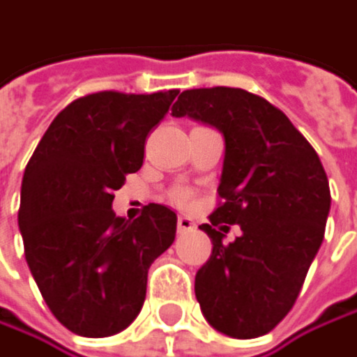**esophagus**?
<instances>
[{"instance_id":"34e87169","label":"esophagus","mask_w":357,"mask_h":357,"mask_svg":"<svg viewBox=\"0 0 357 357\" xmlns=\"http://www.w3.org/2000/svg\"><path fill=\"white\" fill-rule=\"evenodd\" d=\"M195 226H197L195 220L188 218V215H180V218H177V232H190Z\"/></svg>"}]
</instances>
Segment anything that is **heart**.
<instances>
[{
    "label": "heart",
    "instance_id": "obj_1",
    "mask_svg": "<svg viewBox=\"0 0 357 357\" xmlns=\"http://www.w3.org/2000/svg\"><path fill=\"white\" fill-rule=\"evenodd\" d=\"M180 199H182V201H186V195H182V197H180Z\"/></svg>",
    "mask_w": 357,
    "mask_h": 357
}]
</instances>
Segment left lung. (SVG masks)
<instances>
[{
	"instance_id": "obj_1",
	"label": "left lung",
	"mask_w": 357,
	"mask_h": 357,
	"mask_svg": "<svg viewBox=\"0 0 357 357\" xmlns=\"http://www.w3.org/2000/svg\"><path fill=\"white\" fill-rule=\"evenodd\" d=\"M224 135L220 197L211 225L238 223L241 236L213 243L197 272L195 293L207 322L234 339L270 333L295 305L307 270L324 241L331 190L324 167L289 116L268 100L238 87L186 89L171 108Z\"/></svg>"
}]
</instances>
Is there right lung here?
I'll use <instances>...</instances> for the list:
<instances>
[{
    "mask_svg": "<svg viewBox=\"0 0 357 357\" xmlns=\"http://www.w3.org/2000/svg\"><path fill=\"white\" fill-rule=\"evenodd\" d=\"M175 96H83L52 121L24 169V257L47 307L75 335L127 328L144 305L150 264L175 241L177 215L165 205L150 203L135 222L112 211V192L142 167L146 135Z\"/></svg>",
    "mask_w": 357,
    "mask_h": 357,
    "instance_id": "right-lung-1",
    "label": "right lung"
}]
</instances>
